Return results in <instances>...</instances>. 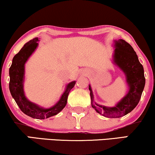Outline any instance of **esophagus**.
<instances>
[{
	"label": "esophagus",
	"instance_id": "esophagus-1",
	"mask_svg": "<svg viewBox=\"0 0 155 155\" xmlns=\"http://www.w3.org/2000/svg\"><path fill=\"white\" fill-rule=\"evenodd\" d=\"M81 74H83V75H84V76H85V75H87V71H82L81 72Z\"/></svg>",
	"mask_w": 155,
	"mask_h": 155
}]
</instances>
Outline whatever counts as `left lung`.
<instances>
[{"mask_svg":"<svg viewBox=\"0 0 155 155\" xmlns=\"http://www.w3.org/2000/svg\"><path fill=\"white\" fill-rule=\"evenodd\" d=\"M114 47L113 61L126 76L130 87L128 93L114 107H108L94 102L91 86H89L91 107L97 113L108 118H119L131 112L138 104L145 85L144 68L132 46L123 39H119L114 41Z\"/></svg>","mask_w":155,"mask_h":155,"instance_id":"1","label":"left lung"}]
</instances>
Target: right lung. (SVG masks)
I'll return each instance as SVG.
<instances>
[{
	"label": "right lung",
	"mask_w": 155,
	"mask_h": 155,
	"mask_svg": "<svg viewBox=\"0 0 155 155\" xmlns=\"http://www.w3.org/2000/svg\"><path fill=\"white\" fill-rule=\"evenodd\" d=\"M38 38H33L27 42L20 51L13 58L12 64L9 68V89L15 102L23 113L34 119H44L56 115L66 107L70 90L75 86L76 81L70 82L66 86L65 91L56 104L48 109L39 107L27 99L23 91L25 64L38 46Z\"/></svg>",
	"instance_id": "1"
}]
</instances>
